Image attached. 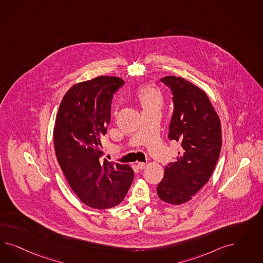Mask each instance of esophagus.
Listing matches in <instances>:
<instances>
[{"instance_id":"1","label":"esophagus","mask_w":263,"mask_h":263,"mask_svg":"<svg viewBox=\"0 0 263 263\" xmlns=\"http://www.w3.org/2000/svg\"><path fill=\"white\" fill-rule=\"evenodd\" d=\"M137 166H138V167H139L140 170H143V168L145 167V166H146V164L143 163V162H139V163L137 164Z\"/></svg>"}]
</instances>
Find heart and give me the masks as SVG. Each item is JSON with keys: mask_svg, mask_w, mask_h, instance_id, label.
Segmentation results:
<instances>
[{"mask_svg": "<svg viewBox=\"0 0 263 263\" xmlns=\"http://www.w3.org/2000/svg\"><path fill=\"white\" fill-rule=\"evenodd\" d=\"M139 101L142 105L143 110L158 109L162 103V96L158 89L154 88H144L140 91Z\"/></svg>", "mask_w": 263, "mask_h": 263, "instance_id": "1", "label": "heart"}]
</instances>
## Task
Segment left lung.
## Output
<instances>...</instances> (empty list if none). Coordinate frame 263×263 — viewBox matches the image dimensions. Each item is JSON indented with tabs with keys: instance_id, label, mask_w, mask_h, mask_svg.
Returning <instances> with one entry per match:
<instances>
[{
	"instance_id": "obj_1",
	"label": "left lung",
	"mask_w": 263,
	"mask_h": 263,
	"mask_svg": "<svg viewBox=\"0 0 263 263\" xmlns=\"http://www.w3.org/2000/svg\"><path fill=\"white\" fill-rule=\"evenodd\" d=\"M160 81L173 96L167 138L182 149L167 163L157 194L165 202L181 204L206 183L215 168L222 146L221 123L203 90L180 77Z\"/></svg>"
}]
</instances>
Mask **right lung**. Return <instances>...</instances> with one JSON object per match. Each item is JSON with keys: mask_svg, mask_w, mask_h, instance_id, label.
Wrapping results in <instances>:
<instances>
[{"mask_svg": "<svg viewBox=\"0 0 263 263\" xmlns=\"http://www.w3.org/2000/svg\"><path fill=\"white\" fill-rule=\"evenodd\" d=\"M119 77L100 76L73 86L57 115V158L72 190L85 204L97 209L116 206L132 184L128 165L103 158L101 137L111 120L114 95L123 85Z\"/></svg>", "mask_w": 263, "mask_h": 263, "instance_id": "obj_1", "label": "right lung"}]
</instances>
